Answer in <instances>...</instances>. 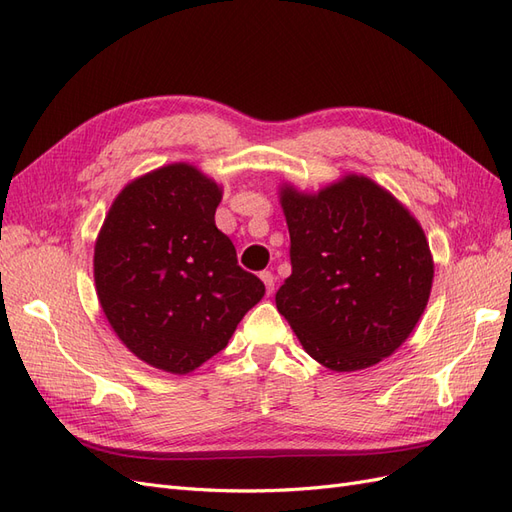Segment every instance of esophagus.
I'll return each mask as SVG.
<instances>
[{"label": "esophagus", "instance_id": "34e87169", "mask_svg": "<svg viewBox=\"0 0 512 512\" xmlns=\"http://www.w3.org/2000/svg\"><path fill=\"white\" fill-rule=\"evenodd\" d=\"M260 280L265 282V286H267V294H271V292L275 290V277H273V273H271V271H262V273H260Z\"/></svg>", "mask_w": 512, "mask_h": 512}]
</instances>
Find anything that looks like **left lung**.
Returning a JSON list of instances; mask_svg holds the SVG:
<instances>
[{
  "instance_id": "1",
  "label": "left lung",
  "mask_w": 512,
  "mask_h": 512,
  "mask_svg": "<svg viewBox=\"0 0 512 512\" xmlns=\"http://www.w3.org/2000/svg\"><path fill=\"white\" fill-rule=\"evenodd\" d=\"M280 203L292 273L275 305L305 352L333 371L391 356L429 301L433 258L421 224L363 175L318 194L284 185Z\"/></svg>"
}]
</instances>
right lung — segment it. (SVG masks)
<instances>
[{"label":"right lung","mask_w":512,"mask_h":512,"mask_svg":"<svg viewBox=\"0 0 512 512\" xmlns=\"http://www.w3.org/2000/svg\"><path fill=\"white\" fill-rule=\"evenodd\" d=\"M220 200V185L196 166L168 164L119 192L96 241L108 324L138 359L168 374H190L224 350L265 297L215 226Z\"/></svg>","instance_id":"right-lung-1"}]
</instances>
